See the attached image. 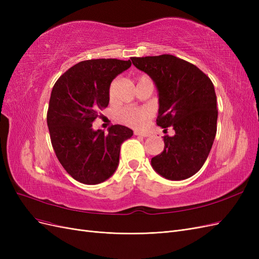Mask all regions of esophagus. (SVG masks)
I'll return each mask as SVG.
<instances>
[{
	"mask_svg": "<svg viewBox=\"0 0 259 259\" xmlns=\"http://www.w3.org/2000/svg\"><path fill=\"white\" fill-rule=\"evenodd\" d=\"M135 135L136 136H142V137H148L149 136L148 133H142V132H137V131H135Z\"/></svg>",
	"mask_w": 259,
	"mask_h": 259,
	"instance_id": "34e87169",
	"label": "esophagus"
}]
</instances>
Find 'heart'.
Listing matches in <instances>:
<instances>
[{"instance_id": "b5f03b06", "label": "heart", "mask_w": 259, "mask_h": 259, "mask_svg": "<svg viewBox=\"0 0 259 259\" xmlns=\"http://www.w3.org/2000/svg\"><path fill=\"white\" fill-rule=\"evenodd\" d=\"M146 79H149L148 76H140L138 79V83ZM116 81H113L110 86H109V99L113 101L114 99V90H115ZM152 115L151 109L147 107H135V106H127L123 107L120 110H117L115 113L116 120L122 124L127 125L130 127L134 128H142L144 127L148 120Z\"/></svg>"}]
</instances>
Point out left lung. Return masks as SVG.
Wrapping results in <instances>:
<instances>
[{
    "instance_id": "8db88e82",
    "label": "left lung",
    "mask_w": 259,
    "mask_h": 259,
    "mask_svg": "<svg viewBox=\"0 0 259 259\" xmlns=\"http://www.w3.org/2000/svg\"><path fill=\"white\" fill-rule=\"evenodd\" d=\"M131 59L158 89L156 124L175 131L174 136L163 137L164 150L151 159L153 169L169 180L191 177L205 163L216 136L218 111L213 83L198 67L173 55Z\"/></svg>"
}]
</instances>
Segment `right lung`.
I'll return each instance as SVG.
<instances>
[{
	"label": "right lung",
	"mask_w": 259,
	"mask_h": 259,
	"mask_svg": "<svg viewBox=\"0 0 259 259\" xmlns=\"http://www.w3.org/2000/svg\"><path fill=\"white\" fill-rule=\"evenodd\" d=\"M132 66L131 60L91 59L74 65L55 83L48 111L54 151L67 173L85 185L111 177L119 165L120 149L133 131L112 125L108 134L94 131L93 122L109 104V86Z\"/></svg>",
	"instance_id": "right-lung-1"
}]
</instances>
